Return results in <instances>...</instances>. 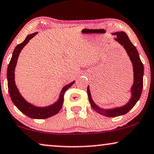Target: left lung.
I'll return each instance as SVG.
<instances>
[{"label": "left lung", "instance_id": "obj_1", "mask_svg": "<svg viewBox=\"0 0 154 154\" xmlns=\"http://www.w3.org/2000/svg\"><path fill=\"white\" fill-rule=\"evenodd\" d=\"M112 34L116 35L117 38H115V40L124 48L130 61H131L132 69H133L134 79L133 83L130 88L131 96H130L129 101L125 105L119 107H114V108L104 109L97 105L92 98L89 85L88 86L87 91L88 99H89L91 107L96 112L106 117H116L124 115L127 113L130 109L133 108L139 99L140 98L141 94H142L143 88V76H144V66L140 60V55H139L135 46L130 41L126 33L123 31H119V32L113 33Z\"/></svg>", "mask_w": 154, "mask_h": 154}]
</instances>
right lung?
<instances>
[{
	"instance_id": "add662e5",
	"label": "right lung",
	"mask_w": 154,
	"mask_h": 154,
	"mask_svg": "<svg viewBox=\"0 0 154 154\" xmlns=\"http://www.w3.org/2000/svg\"><path fill=\"white\" fill-rule=\"evenodd\" d=\"M38 32L31 33L26 36V38L22 43L19 44L14 48L13 53L10 62L8 67L7 71V79H8V91L10 96V98L19 110L22 112L29 118L35 119H45L51 117L52 116L57 113L60 109H62L63 102H64V92L71 88L74 83V81L71 82L63 87L61 90L60 96L58 100L52 104L46 106H35L31 103L27 102L25 99L23 97L22 94L19 91L15 83V79H14V70L17 63V60L20 55V53L22 50L24 48L25 45L29 43L30 40L35 36Z\"/></svg>"
}]
</instances>
